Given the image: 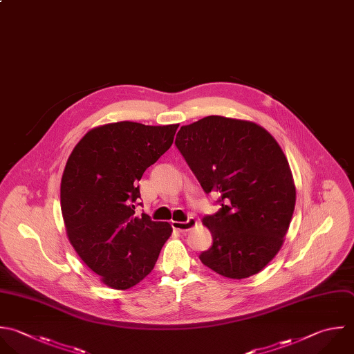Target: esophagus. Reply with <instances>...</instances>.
Returning <instances> with one entry per match:
<instances>
[{"label":"esophagus","instance_id":"1","mask_svg":"<svg viewBox=\"0 0 354 354\" xmlns=\"http://www.w3.org/2000/svg\"><path fill=\"white\" fill-rule=\"evenodd\" d=\"M171 225L174 230H177L180 232H187V231H191L196 225V220L188 218L187 221H173Z\"/></svg>","mask_w":354,"mask_h":354}]
</instances>
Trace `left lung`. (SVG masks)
I'll return each mask as SVG.
<instances>
[{
	"label": "left lung",
	"mask_w": 354,
	"mask_h": 354,
	"mask_svg": "<svg viewBox=\"0 0 354 354\" xmlns=\"http://www.w3.org/2000/svg\"><path fill=\"white\" fill-rule=\"evenodd\" d=\"M176 145L203 191L220 195L221 209L202 220L213 245L201 261L231 279L257 274L279 252L295 210L281 147L257 123L224 116L183 126Z\"/></svg>",
	"instance_id": "8db88e82"
}]
</instances>
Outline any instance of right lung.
<instances>
[{"mask_svg":"<svg viewBox=\"0 0 354 354\" xmlns=\"http://www.w3.org/2000/svg\"><path fill=\"white\" fill-rule=\"evenodd\" d=\"M178 124L118 122L91 129L72 151L61 181L68 238L102 283L124 290L155 267L173 228L136 213L144 171L173 144Z\"/></svg>","mask_w":354,"mask_h":354,"instance_id":"obj_1","label":"right lung"}]
</instances>
